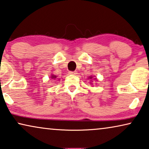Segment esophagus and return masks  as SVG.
I'll return each mask as SVG.
<instances>
[{
    "label": "esophagus",
    "mask_w": 149,
    "mask_h": 149,
    "mask_svg": "<svg viewBox=\"0 0 149 149\" xmlns=\"http://www.w3.org/2000/svg\"><path fill=\"white\" fill-rule=\"evenodd\" d=\"M69 74H70V75H75V74H76V72H69Z\"/></svg>",
    "instance_id": "34e87169"
}]
</instances>
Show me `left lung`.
<instances>
[{
    "mask_svg": "<svg viewBox=\"0 0 149 149\" xmlns=\"http://www.w3.org/2000/svg\"><path fill=\"white\" fill-rule=\"evenodd\" d=\"M93 76H90L89 77H88V79H93ZM94 79H95V80H96V81H97V79L96 78H94ZM91 81H93V80H91ZM91 81V84H93V83H92Z\"/></svg>",
    "mask_w": 149,
    "mask_h": 149,
    "instance_id": "8db88e82",
    "label": "left lung"
}]
</instances>
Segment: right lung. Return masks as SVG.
Segmentation results:
<instances>
[{
  "mask_svg": "<svg viewBox=\"0 0 149 149\" xmlns=\"http://www.w3.org/2000/svg\"><path fill=\"white\" fill-rule=\"evenodd\" d=\"M56 77H57V76H56V75H54V74H51V78L53 79H56ZM58 80H59V79H58Z\"/></svg>",
  "mask_w": 149,
  "mask_h": 149,
  "instance_id": "1",
  "label": "right lung"
}]
</instances>
